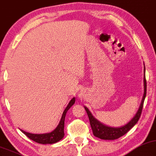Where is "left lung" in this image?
<instances>
[{
  "label": "left lung",
  "mask_w": 156,
  "mask_h": 156,
  "mask_svg": "<svg viewBox=\"0 0 156 156\" xmlns=\"http://www.w3.org/2000/svg\"><path fill=\"white\" fill-rule=\"evenodd\" d=\"M146 92H147V82H146V78H145V75L144 76V95L143 97V100H142L140 106L137 111V114H135V116L134 117L133 119L130 122H128L127 125L123 126L121 127H107V126L104 125L103 124L100 123L97 119H95L93 115L90 113L89 110L88 109V108L85 107L86 112H87L88 119L90 121V125L91 127L93 133L94 135L96 137H98V138L102 139V140H115L119 138L120 137L125 135L132 127H133V126H135V124H137V122H138L141 116L142 110H143V104L144 101H145V96H146Z\"/></svg>",
  "instance_id": "1"
}]
</instances>
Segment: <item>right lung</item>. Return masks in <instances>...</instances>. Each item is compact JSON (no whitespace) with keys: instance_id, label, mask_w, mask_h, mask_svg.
<instances>
[{"instance_id":"obj_1","label":"right lung","mask_w":156,"mask_h":156,"mask_svg":"<svg viewBox=\"0 0 156 156\" xmlns=\"http://www.w3.org/2000/svg\"><path fill=\"white\" fill-rule=\"evenodd\" d=\"M75 101H76V98H73L70 100L68 105L67 106L66 109H65L63 114H62V118H61V120L58 126L52 133L46 134H39V135H38V134H31L27 133V132L23 130H21V132L23 134H25V135H27L29 139L32 140L33 141L39 144H52L60 141L64 137V125L66 113L68 112V110L73 105Z\"/></svg>"}]
</instances>
